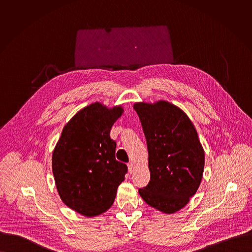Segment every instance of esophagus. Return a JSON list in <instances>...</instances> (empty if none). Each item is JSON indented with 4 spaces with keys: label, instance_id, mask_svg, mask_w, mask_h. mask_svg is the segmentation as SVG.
<instances>
[{
    "label": "esophagus",
    "instance_id": "esophagus-1",
    "mask_svg": "<svg viewBox=\"0 0 252 252\" xmlns=\"http://www.w3.org/2000/svg\"><path fill=\"white\" fill-rule=\"evenodd\" d=\"M128 170H129V172L130 173H132L133 171H134V163H132V162H130V163H128Z\"/></svg>",
    "mask_w": 252,
    "mask_h": 252
}]
</instances>
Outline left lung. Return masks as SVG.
<instances>
[{"mask_svg":"<svg viewBox=\"0 0 252 252\" xmlns=\"http://www.w3.org/2000/svg\"><path fill=\"white\" fill-rule=\"evenodd\" d=\"M144 130L150 180L139 189L150 207L164 214L183 209L203 178L205 151L194 124L181 108L160 100L133 106Z\"/></svg>","mask_w":252,"mask_h":252,"instance_id":"1","label":"left lung"}]
</instances>
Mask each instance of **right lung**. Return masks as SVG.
Returning a JSON list of instances; mask_svg holds the SVG:
<instances>
[{
    "instance_id": "add662e5",
    "label": "right lung",
    "mask_w": 252,
    "mask_h": 252,
    "mask_svg": "<svg viewBox=\"0 0 252 252\" xmlns=\"http://www.w3.org/2000/svg\"><path fill=\"white\" fill-rule=\"evenodd\" d=\"M121 106L96 102L76 112L64 126L52 154L58 194L72 211L92 217L112 206L127 166L115 159L109 133L122 115Z\"/></svg>"
}]
</instances>
